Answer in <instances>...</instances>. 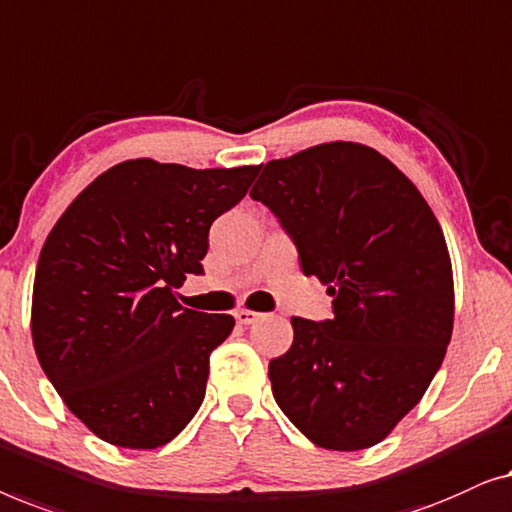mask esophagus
Masks as SVG:
<instances>
[{
    "label": "esophagus",
    "mask_w": 512,
    "mask_h": 512,
    "mask_svg": "<svg viewBox=\"0 0 512 512\" xmlns=\"http://www.w3.org/2000/svg\"><path fill=\"white\" fill-rule=\"evenodd\" d=\"M234 318H236V322H239V325L248 327V325H255V322L262 318V313H255V311H248V308H241V311L234 313Z\"/></svg>",
    "instance_id": "obj_1"
}]
</instances>
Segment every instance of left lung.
Returning a JSON list of instances; mask_svg holds the SVG:
<instances>
[{
    "label": "left lung",
    "instance_id": "1",
    "mask_svg": "<svg viewBox=\"0 0 512 512\" xmlns=\"http://www.w3.org/2000/svg\"><path fill=\"white\" fill-rule=\"evenodd\" d=\"M250 197L334 299L331 320L292 318V348L269 362L273 397L320 448H371L417 406L448 350L443 229L387 157L352 141L266 162Z\"/></svg>",
    "mask_w": 512,
    "mask_h": 512
}]
</instances>
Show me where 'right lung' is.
Returning a JSON list of instances; mask_svg holds the SVG:
<instances>
[{
  "instance_id": "obj_1",
  "label": "right lung",
  "mask_w": 512,
  "mask_h": 512,
  "mask_svg": "<svg viewBox=\"0 0 512 512\" xmlns=\"http://www.w3.org/2000/svg\"><path fill=\"white\" fill-rule=\"evenodd\" d=\"M257 174L127 160L50 229L34 276V350L67 408L102 441L160 448L199 410L208 357L234 318L183 308L176 287L204 273L208 229Z\"/></svg>"
}]
</instances>
